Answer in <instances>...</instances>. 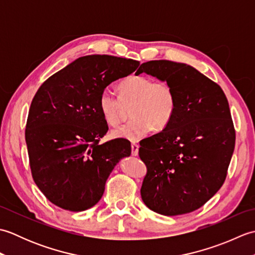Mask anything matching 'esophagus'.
I'll list each match as a JSON object with an SVG mask.
<instances>
[{
  "instance_id": "34e87169",
  "label": "esophagus",
  "mask_w": 255,
  "mask_h": 255,
  "mask_svg": "<svg viewBox=\"0 0 255 255\" xmlns=\"http://www.w3.org/2000/svg\"><path fill=\"white\" fill-rule=\"evenodd\" d=\"M139 153V145L137 143H132L131 144V154L133 156H137Z\"/></svg>"
}]
</instances>
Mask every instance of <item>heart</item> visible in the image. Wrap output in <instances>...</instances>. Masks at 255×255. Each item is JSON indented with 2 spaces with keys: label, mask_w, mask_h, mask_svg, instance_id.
I'll list each match as a JSON object with an SVG mask.
<instances>
[{
  "label": "heart",
  "mask_w": 255,
  "mask_h": 255,
  "mask_svg": "<svg viewBox=\"0 0 255 255\" xmlns=\"http://www.w3.org/2000/svg\"><path fill=\"white\" fill-rule=\"evenodd\" d=\"M119 97L111 91L102 92L99 107L107 124H118L125 106H130V121L114 128L111 136L137 142L151 128L161 130L170 123L176 108V96L171 84L153 82L142 75H129L118 85Z\"/></svg>",
  "instance_id": "obj_1"
}]
</instances>
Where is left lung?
<instances>
[{
    "label": "left lung",
    "mask_w": 255,
    "mask_h": 255,
    "mask_svg": "<svg viewBox=\"0 0 255 255\" xmlns=\"http://www.w3.org/2000/svg\"><path fill=\"white\" fill-rule=\"evenodd\" d=\"M142 72L171 84L176 108L163 130L140 142L148 170L141 198L161 215L191 213L226 180L236 143L228 100L217 83L186 63L148 61L136 75Z\"/></svg>",
    "instance_id": "left-lung-1"
}]
</instances>
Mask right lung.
<instances>
[{"instance_id":"1","label":"right lung","mask_w":255,"mask_h":255,"mask_svg":"<svg viewBox=\"0 0 255 255\" xmlns=\"http://www.w3.org/2000/svg\"><path fill=\"white\" fill-rule=\"evenodd\" d=\"M138 66L132 59L107 55L81 57L38 89L25 139L32 178L58 207L70 211L93 207L114 167L130 155L127 140L99 143L108 130L99 100L108 85Z\"/></svg>"}]
</instances>
